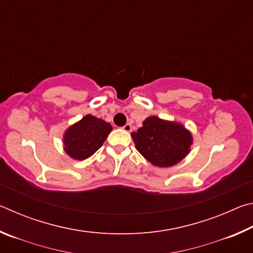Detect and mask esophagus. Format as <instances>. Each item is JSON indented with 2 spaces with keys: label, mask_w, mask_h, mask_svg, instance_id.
<instances>
[{
  "label": "esophagus",
  "mask_w": 253,
  "mask_h": 253,
  "mask_svg": "<svg viewBox=\"0 0 253 253\" xmlns=\"http://www.w3.org/2000/svg\"><path fill=\"white\" fill-rule=\"evenodd\" d=\"M123 129L125 131H130L131 130V125H130V124H126V125L123 126Z\"/></svg>",
  "instance_id": "34e87169"
}]
</instances>
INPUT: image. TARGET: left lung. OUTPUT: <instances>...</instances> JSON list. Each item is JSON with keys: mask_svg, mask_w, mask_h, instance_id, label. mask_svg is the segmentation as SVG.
Instances as JSON below:
<instances>
[{"mask_svg": "<svg viewBox=\"0 0 253 253\" xmlns=\"http://www.w3.org/2000/svg\"><path fill=\"white\" fill-rule=\"evenodd\" d=\"M136 149L160 168L177 164L190 152L192 136L181 124L162 121L156 116L148 117L143 127L132 132Z\"/></svg>", "mask_w": 253, "mask_h": 253, "instance_id": "1", "label": "left lung"}]
</instances>
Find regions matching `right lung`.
I'll return each instance as SVG.
<instances>
[{"label": "right lung", "instance_id": "right-lung-1", "mask_svg": "<svg viewBox=\"0 0 253 253\" xmlns=\"http://www.w3.org/2000/svg\"><path fill=\"white\" fill-rule=\"evenodd\" d=\"M111 129L109 123L87 115L65 132V151L75 160H85L102 146Z\"/></svg>", "mask_w": 253, "mask_h": 253}]
</instances>
